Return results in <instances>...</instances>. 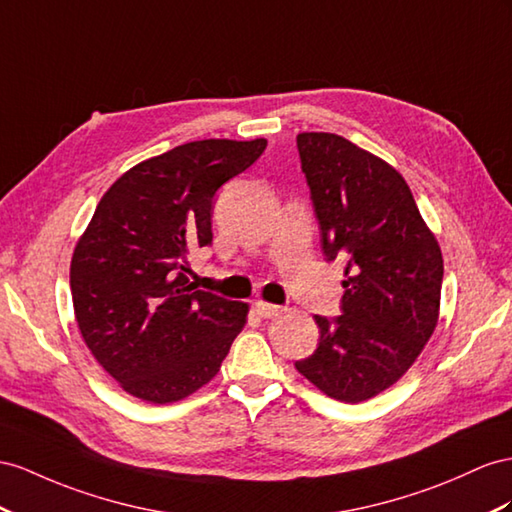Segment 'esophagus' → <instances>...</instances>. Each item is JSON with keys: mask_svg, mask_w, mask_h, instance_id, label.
<instances>
[{"mask_svg": "<svg viewBox=\"0 0 512 512\" xmlns=\"http://www.w3.org/2000/svg\"><path fill=\"white\" fill-rule=\"evenodd\" d=\"M255 309L261 318H277L283 313V307L279 305H272V303H264V300H259V303H255Z\"/></svg>", "mask_w": 512, "mask_h": 512, "instance_id": "34e87169", "label": "esophagus"}]
</instances>
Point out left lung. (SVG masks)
I'll return each instance as SVG.
<instances>
[{"label": "left lung", "instance_id": "1", "mask_svg": "<svg viewBox=\"0 0 512 512\" xmlns=\"http://www.w3.org/2000/svg\"><path fill=\"white\" fill-rule=\"evenodd\" d=\"M326 259L346 261L342 316H316L320 344L296 370L357 404L398 383L435 333L443 257L411 188L381 157L326 131L296 138Z\"/></svg>", "mask_w": 512, "mask_h": 512}]
</instances>
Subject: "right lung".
<instances>
[{"label":"right lung","instance_id":"obj_1","mask_svg":"<svg viewBox=\"0 0 512 512\" xmlns=\"http://www.w3.org/2000/svg\"><path fill=\"white\" fill-rule=\"evenodd\" d=\"M268 140L209 138L149 157L116 179L71 259L77 329L123 391L173 404L218 374L248 305L190 283L188 253L212 244L216 190Z\"/></svg>","mask_w":512,"mask_h":512}]
</instances>
